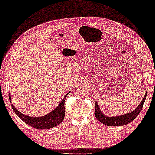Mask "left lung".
<instances>
[{"label":"left lung","mask_w":155,"mask_h":155,"mask_svg":"<svg viewBox=\"0 0 155 155\" xmlns=\"http://www.w3.org/2000/svg\"><path fill=\"white\" fill-rule=\"evenodd\" d=\"M147 95V92L146 93L145 95H144L143 100L139 104L138 107L135 110H134L133 112H130L128 114H124L123 115L113 117H107L101 113V111L100 110V107L97 103H95V115L97 120L104 124L106 126H124L126 124H129L133 121L137 117V115L141 112L142 108H143L144 101L146 100V97Z\"/></svg>","instance_id":"left-lung-1"}]
</instances>
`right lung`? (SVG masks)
Masks as SVG:
<instances>
[{
  "instance_id": "obj_1",
  "label": "right lung",
  "mask_w": 155,
  "mask_h": 155,
  "mask_svg": "<svg viewBox=\"0 0 155 155\" xmlns=\"http://www.w3.org/2000/svg\"><path fill=\"white\" fill-rule=\"evenodd\" d=\"M66 94L64 99L61 101L60 104L58 105V107L54 110L51 111L47 115L39 117H33L24 115V114L19 112L17 109L14 107V105L12 104V107L16 115L21 119V120L26 123L28 125H29L31 127L36 129H47L55 127L59 125L64 120L65 116V108H64V101L66 97L68 95ZM9 98L10 101H12L11 97L9 94Z\"/></svg>"
}]
</instances>
